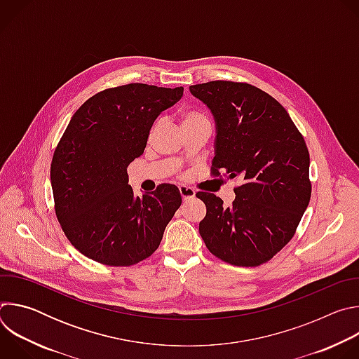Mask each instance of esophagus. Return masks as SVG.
<instances>
[{"label": "esophagus", "instance_id": "obj_1", "mask_svg": "<svg viewBox=\"0 0 359 359\" xmlns=\"http://www.w3.org/2000/svg\"><path fill=\"white\" fill-rule=\"evenodd\" d=\"M179 191H180V196H182V198H183L184 201L193 198L194 194H196L194 190L190 189V187H187V186H179Z\"/></svg>", "mask_w": 359, "mask_h": 359}]
</instances>
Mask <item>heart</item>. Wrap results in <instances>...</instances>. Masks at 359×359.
Here are the masks:
<instances>
[{
  "label": "heart",
  "instance_id": "obj_1",
  "mask_svg": "<svg viewBox=\"0 0 359 359\" xmlns=\"http://www.w3.org/2000/svg\"><path fill=\"white\" fill-rule=\"evenodd\" d=\"M180 125L182 128H187V126H194V125H210L208 116L204 115L200 111H184L180 114Z\"/></svg>",
  "mask_w": 359,
  "mask_h": 359
}]
</instances>
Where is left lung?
<instances>
[{
    "label": "left lung",
    "mask_w": 359,
    "mask_h": 359,
    "mask_svg": "<svg viewBox=\"0 0 359 359\" xmlns=\"http://www.w3.org/2000/svg\"><path fill=\"white\" fill-rule=\"evenodd\" d=\"M189 89L216 122L213 175L241 180L230 208L213 193L196 194L208 210L198 233L220 260L260 266L292 238L309 206V149L287 111L259 88L212 81Z\"/></svg>",
    "instance_id": "8db88e82"
}]
</instances>
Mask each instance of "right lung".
I'll list each match as a JSON object with an SVG mask.
<instances>
[{"instance_id":"add662e5","label":"right lung","mask_w":359,"mask_h":359,"mask_svg":"<svg viewBox=\"0 0 359 359\" xmlns=\"http://www.w3.org/2000/svg\"><path fill=\"white\" fill-rule=\"evenodd\" d=\"M183 86L129 83L105 89L74 114L50 163L55 213L71 244L105 266H133L155 252L182 204L175 184L135 196L126 168L156 118Z\"/></svg>"}]
</instances>
